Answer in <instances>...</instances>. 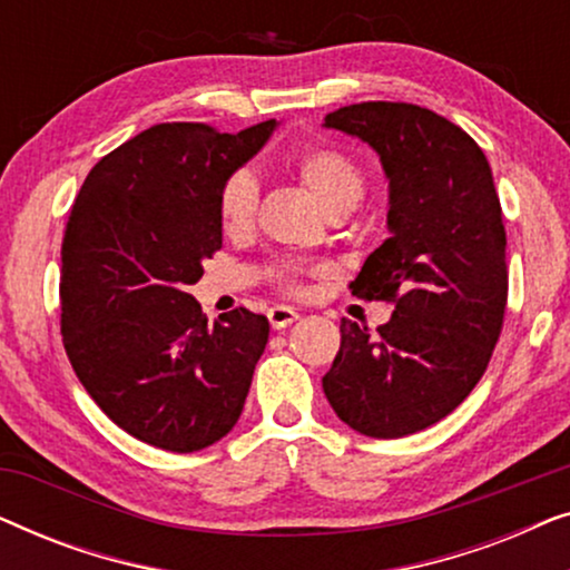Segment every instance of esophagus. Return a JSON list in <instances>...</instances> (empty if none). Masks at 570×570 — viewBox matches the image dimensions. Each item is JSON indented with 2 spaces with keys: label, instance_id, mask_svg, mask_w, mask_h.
I'll return each mask as SVG.
<instances>
[{
  "label": "esophagus",
  "instance_id": "esophagus-1",
  "mask_svg": "<svg viewBox=\"0 0 570 570\" xmlns=\"http://www.w3.org/2000/svg\"><path fill=\"white\" fill-rule=\"evenodd\" d=\"M267 318H269L272 330H285V326L298 322V314H295V311L287 308V306H272L267 311Z\"/></svg>",
  "mask_w": 570,
  "mask_h": 570
}]
</instances>
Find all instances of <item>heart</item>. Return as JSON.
Returning a JSON list of instances; mask_svg holds the SVG:
<instances>
[{"instance_id": "heart-1", "label": "heart", "mask_w": 570, "mask_h": 570, "mask_svg": "<svg viewBox=\"0 0 570 570\" xmlns=\"http://www.w3.org/2000/svg\"><path fill=\"white\" fill-rule=\"evenodd\" d=\"M293 170L298 181L306 186L322 209L330 217H342L361 205L365 197V174L355 158L332 145H311L293 158ZM259 189L252 174L236 170L225 178L217 194V217L223 233L228 238H244L254 228ZM314 267H301L293 262H279L269 267V277L279 285V291L301 295L306 293V277L316 275Z\"/></svg>"}]
</instances>
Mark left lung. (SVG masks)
Segmentation results:
<instances>
[{"instance_id":"left-lung-1","label":"left lung","mask_w":570,"mask_h":570,"mask_svg":"<svg viewBox=\"0 0 570 570\" xmlns=\"http://www.w3.org/2000/svg\"><path fill=\"white\" fill-rule=\"evenodd\" d=\"M324 124L381 155L392 236L350 291L394 306L376 332L342 318L324 394L353 431L402 439L470 396L501 337L509 301L501 199L480 145L431 108L368 100L326 114Z\"/></svg>"}]
</instances>
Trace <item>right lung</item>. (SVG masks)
I'll use <instances>...</instances> for the list:
<instances>
[{"label":"right lung","instance_id":"obj_1","mask_svg":"<svg viewBox=\"0 0 570 570\" xmlns=\"http://www.w3.org/2000/svg\"><path fill=\"white\" fill-rule=\"evenodd\" d=\"M272 129L155 124L100 158L69 209L61 342L98 407L150 446L207 449L244 410L267 316L233 308L207 324L186 291L223 248V181Z\"/></svg>","mask_w":570,"mask_h":570}]
</instances>
